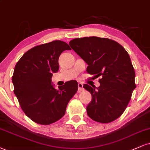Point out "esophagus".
I'll list each match as a JSON object with an SVG mask.
<instances>
[{"instance_id": "obj_1", "label": "esophagus", "mask_w": 150, "mask_h": 150, "mask_svg": "<svg viewBox=\"0 0 150 150\" xmlns=\"http://www.w3.org/2000/svg\"><path fill=\"white\" fill-rule=\"evenodd\" d=\"M78 86H79V90H78L79 92L82 91V90H83V84L81 83H79Z\"/></svg>"}]
</instances>
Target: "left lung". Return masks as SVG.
Returning a JSON list of instances; mask_svg holds the SVG:
<instances>
[{
	"instance_id": "1",
	"label": "left lung",
	"mask_w": 150,
	"mask_h": 150,
	"mask_svg": "<svg viewBox=\"0 0 150 150\" xmlns=\"http://www.w3.org/2000/svg\"><path fill=\"white\" fill-rule=\"evenodd\" d=\"M69 45L88 64V73L101 76L98 88L83 85L92 95L86 107L88 115L101 123L116 120L125 111L136 88L129 53L115 41L98 37L74 39Z\"/></svg>"
}]
</instances>
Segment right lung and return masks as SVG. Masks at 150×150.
Returning <instances> with one entry per match:
<instances>
[{
	"instance_id": "add662e5",
	"label": "right lung",
	"mask_w": 150,
	"mask_h": 150,
	"mask_svg": "<svg viewBox=\"0 0 150 150\" xmlns=\"http://www.w3.org/2000/svg\"><path fill=\"white\" fill-rule=\"evenodd\" d=\"M66 42L55 40L28 50L14 67V92L25 114L35 122L48 125L64 116L68 102L78 90L76 81L55 88L51 81L59 69L58 58Z\"/></svg>"
}]
</instances>
